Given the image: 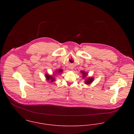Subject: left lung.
I'll return each instance as SVG.
<instances>
[{"label":"left lung","mask_w":134,"mask_h":134,"mask_svg":"<svg viewBox=\"0 0 134 134\" xmlns=\"http://www.w3.org/2000/svg\"><path fill=\"white\" fill-rule=\"evenodd\" d=\"M81 73L82 74V78H85V83L86 84V85H90L94 80V78L93 77H87V78L86 77L88 75V73L85 72V71H80Z\"/></svg>","instance_id":"left-lung-1"}]
</instances>
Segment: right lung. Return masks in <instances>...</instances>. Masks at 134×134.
Instances as JSON below:
<instances>
[{
	"label": "right lung",
	"instance_id": "add662e5",
	"mask_svg": "<svg viewBox=\"0 0 134 134\" xmlns=\"http://www.w3.org/2000/svg\"><path fill=\"white\" fill-rule=\"evenodd\" d=\"M63 72V70L62 69H58L55 71L54 73H53V75H49L47 74H46L45 75V77L46 78V80L49 82H53L55 80H56V78H55V75L57 74H59V73H61ZM55 74V75L54 74Z\"/></svg>",
	"mask_w": 134,
	"mask_h": 134
}]
</instances>
